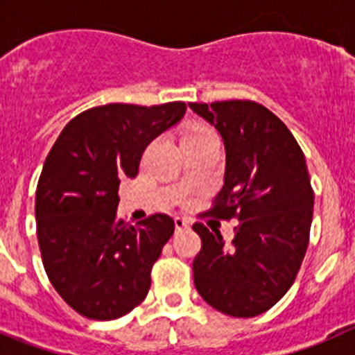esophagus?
I'll list each match as a JSON object with an SVG mask.
<instances>
[{
  "label": "esophagus",
  "instance_id": "1",
  "mask_svg": "<svg viewBox=\"0 0 355 355\" xmlns=\"http://www.w3.org/2000/svg\"><path fill=\"white\" fill-rule=\"evenodd\" d=\"M174 224H175V229H178V231L190 227V220H188V218H183V216H175Z\"/></svg>",
  "mask_w": 355,
  "mask_h": 355
}]
</instances>
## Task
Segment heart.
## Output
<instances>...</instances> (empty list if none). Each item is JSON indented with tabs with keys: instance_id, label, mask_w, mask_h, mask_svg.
<instances>
[{
	"instance_id": "obj_1",
	"label": "heart",
	"mask_w": 355,
	"mask_h": 355,
	"mask_svg": "<svg viewBox=\"0 0 355 355\" xmlns=\"http://www.w3.org/2000/svg\"><path fill=\"white\" fill-rule=\"evenodd\" d=\"M209 131H211V130H208V128H205V126H197V128H193V130L188 131V133L184 135V139H190V137H197V135H202V133H209Z\"/></svg>"
}]
</instances>
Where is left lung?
<instances>
[{"label": "left lung", "instance_id": "left-lung-1", "mask_svg": "<svg viewBox=\"0 0 355 355\" xmlns=\"http://www.w3.org/2000/svg\"><path fill=\"white\" fill-rule=\"evenodd\" d=\"M188 106L215 126L225 147L224 187L208 213L240 220L231 245L220 231L193 224L202 241L193 284L216 311L252 318L283 299L306 256L315 199L306 158L263 105L236 99Z\"/></svg>", "mask_w": 355, "mask_h": 355}]
</instances>
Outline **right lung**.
<instances>
[{
  "mask_svg": "<svg viewBox=\"0 0 355 355\" xmlns=\"http://www.w3.org/2000/svg\"><path fill=\"white\" fill-rule=\"evenodd\" d=\"M184 112L181 101L85 110L44 162L35 196L44 268L62 299L87 318L115 320L146 299L150 268L175 225L163 213L135 225L121 220L119 183L139 174L146 147Z\"/></svg>",
  "mask_w": 355,
  "mask_h": 355,
  "instance_id": "right-lung-1",
  "label": "right lung"
}]
</instances>
